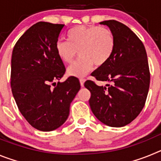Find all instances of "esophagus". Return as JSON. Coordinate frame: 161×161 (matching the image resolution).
Returning <instances> with one entry per match:
<instances>
[{"mask_svg": "<svg viewBox=\"0 0 161 161\" xmlns=\"http://www.w3.org/2000/svg\"><path fill=\"white\" fill-rule=\"evenodd\" d=\"M85 80L83 79V78H81V79H80V86H81V87H83V86H84V84H85Z\"/></svg>", "mask_w": 161, "mask_h": 161, "instance_id": "1", "label": "esophagus"}]
</instances>
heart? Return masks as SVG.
I'll return each mask as SVG.
<instances>
[{
    "instance_id": "b5f03b06",
    "label": "heart",
    "mask_w": 161,
    "mask_h": 161,
    "mask_svg": "<svg viewBox=\"0 0 161 161\" xmlns=\"http://www.w3.org/2000/svg\"><path fill=\"white\" fill-rule=\"evenodd\" d=\"M68 42L59 40L55 52L64 64H71L79 53L80 59L67 69L69 76L81 78L93 68L106 64L115 48V38L109 28L97 25H77L67 34Z\"/></svg>"
}]
</instances>
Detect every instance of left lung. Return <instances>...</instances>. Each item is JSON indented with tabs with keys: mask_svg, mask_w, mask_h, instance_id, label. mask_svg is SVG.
I'll use <instances>...</instances> for the list:
<instances>
[{
	"mask_svg": "<svg viewBox=\"0 0 161 161\" xmlns=\"http://www.w3.org/2000/svg\"><path fill=\"white\" fill-rule=\"evenodd\" d=\"M100 24L113 32L115 48L107 63L91 75L110 85L98 86L88 80L85 86L90 91L89 106L97 119L121 127L131 123L145 105L150 85L147 53L141 40L124 24L114 20Z\"/></svg>",
	"mask_w": 161,
	"mask_h": 161,
	"instance_id": "left-lung-1",
	"label": "left lung"
}]
</instances>
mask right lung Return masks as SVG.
I'll return each instance as SVG.
<instances>
[{"label":"right lung","mask_w":161,"mask_h":161,"mask_svg":"<svg viewBox=\"0 0 161 161\" xmlns=\"http://www.w3.org/2000/svg\"><path fill=\"white\" fill-rule=\"evenodd\" d=\"M64 26L38 22L24 33L13 50V96L23 117L42 131H52L65 123L71 102L80 89L79 80L73 76L59 82L65 67L55 52V44Z\"/></svg>","instance_id":"add662e5"}]
</instances>
